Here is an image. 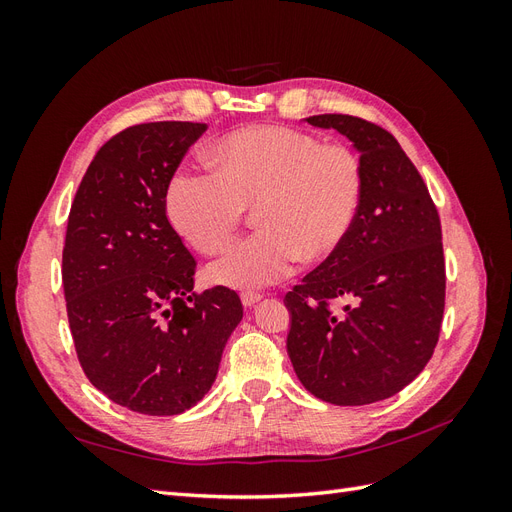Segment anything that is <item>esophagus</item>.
<instances>
[{
  "instance_id": "34e87169",
  "label": "esophagus",
  "mask_w": 512,
  "mask_h": 512,
  "mask_svg": "<svg viewBox=\"0 0 512 512\" xmlns=\"http://www.w3.org/2000/svg\"><path fill=\"white\" fill-rule=\"evenodd\" d=\"M260 299H262L260 292H243V294H241V303H243L245 307H254Z\"/></svg>"
}]
</instances>
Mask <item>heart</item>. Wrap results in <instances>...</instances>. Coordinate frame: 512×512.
<instances>
[{
    "label": "heart",
    "instance_id": "heart-1",
    "mask_svg": "<svg viewBox=\"0 0 512 512\" xmlns=\"http://www.w3.org/2000/svg\"><path fill=\"white\" fill-rule=\"evenodd\" d=\"M215 170L179 168L166 185V215L203 254L237 235L247 207L260 228L211 262L228 288H262L286 277L297 258L316 262L339 250L359 218L365 168L346 145L286 126L230 132L209 149Z\"/></svg>",
    "mask_w": 512,
    "mask_h": 512
}]
</instances>
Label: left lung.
Here are the masks:
<instances>
[{
    "label": "left lung",
    "mask_w": 512,
    "mask_h": 512,
    "mask_svg": "<svg viewBox=\"0 0 512 512\" xmlns=\"http://www.w3.org/2000/svg\"><path fill=\"white\" fill-rule=\"evenodd\" d=\"M354 143L365 196L348 239L294 286L288 356L305 389L335 406L393 397L438 344L446 271L436 205L395 136L352 115H314ZM335 300H348L344 310Z\"/></svg>",
    "instance_id": "1"
}]
</instances>
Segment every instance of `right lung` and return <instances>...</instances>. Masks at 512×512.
Wrapping results in <instances>:
<instances>
[{"mask_svg":"<svg viewBox=\"0 0 512 512\" xmlns=\"http://www.w3.org/2000/svg\"><path fill=\"white\" fill-rule=\"evenodd\" d=\"M205 123L156 121L106 141L76 190L61 256L68 322L89 382L149 416L196 406L218 376L239 294H196V260L166 218V185Z\"/></svg>","mask_w":512,"mask_h":512,"instance_id":"1","label":"right lung"}]
</instances>
